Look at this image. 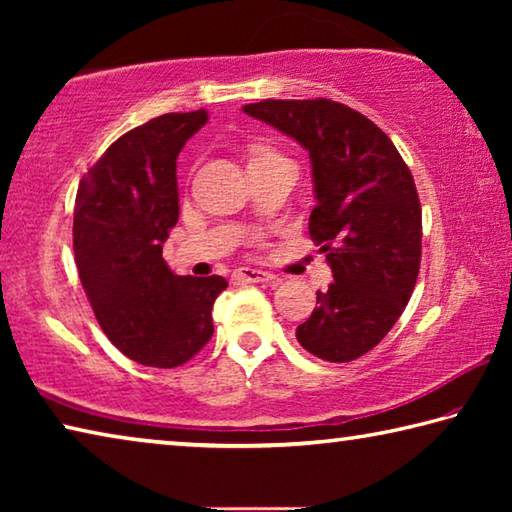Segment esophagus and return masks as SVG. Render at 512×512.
<instances>
[{"label":"esophagus","instance_id":"obj_1","mask_svg":"<svg viewBox=\"0 0 512 512\" xmlns=\"http://www.w3.org/2000/svg\"><path fill=\"white\" fill-rule=\"evenodd\" d=\"M235 280L237 282H248V284H259V282H273L275 275L268 273V271H259V268L241 266L235 271Z\"/></svg>","mask_w":512,"mask_h":512}]
</instances>
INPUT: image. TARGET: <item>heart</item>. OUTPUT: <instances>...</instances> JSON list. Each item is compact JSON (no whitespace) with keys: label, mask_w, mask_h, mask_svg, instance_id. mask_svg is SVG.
I'll list each match as a JSON object with an SVG mask.
<instances>
[{"label":"heart","mask_w":512,"mask_h":512,"mask_svg":"<svg viewBox=\"0 0 512 512\" xmlns=\"http://www.w3.org/2000/svg\"><path fill=\"white\" fill-rule=\"evenodd\" d=\"M271 155H275V153H268V151H259L253 160H259V158H271Z\"/></svg>","instance_id":"heart-1"}]
</instances>
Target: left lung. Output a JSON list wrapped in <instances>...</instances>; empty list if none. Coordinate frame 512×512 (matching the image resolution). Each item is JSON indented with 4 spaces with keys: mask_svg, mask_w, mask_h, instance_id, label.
Masks as SVG:
<instances>
[{
    "mask_svg": "<svg viewBox=\"0 0 512 512\" xmlns=\"http://www.w3.org/2000/svg\"><path fill=\"white\" fill-rule=\"evenodd\" d=\"M244 112L309 151V237L334 282L316 293L298 343L323 361L359 359L391 332L420 273L422 210L411 171L377 124L339 101L266 99Z\"/></svg>",
    "mask_w": 512,
    "mask_h": 512,
    "instance_id": "1",
    "label": "left lung"
}]
</instances>
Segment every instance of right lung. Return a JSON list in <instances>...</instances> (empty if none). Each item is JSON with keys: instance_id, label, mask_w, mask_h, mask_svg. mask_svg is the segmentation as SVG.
<instances>
[{"instance_id": "add662e5", "label": "right lung", "mask_w": 512, "mask_h": 512, "mask_svg": "<svg viewBox=\"0 0 512 512\" xmlns=\"http://www.w3.org/2000/svg\"><path fill=\"white\" fill-rule=\"evenodd\" d=\"M207 112H169L121 135L81 178L74 259L110 343L142 366H183L212 339L221 275H176L162 244L178 223L176 160Z\"/></svg>"}]
</instances>
